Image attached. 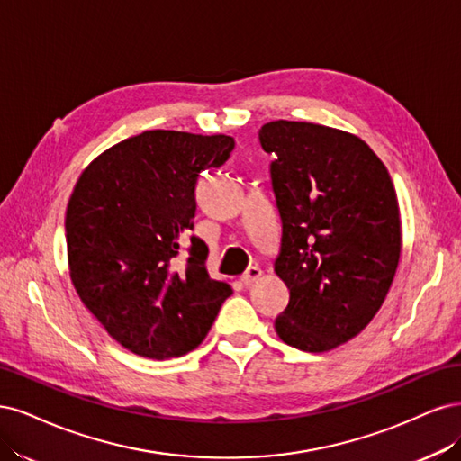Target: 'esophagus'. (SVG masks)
Here are the masks:
<instances>
[{"label":"esophagus","mask_w":461,"mask_h":461,"mask_svg":"<svg viewBox=\"0 0 461 461\" xmlns=\"http://www.w3.org/2000/svg\"><path fill=\"white\" fill-rule=\"evenodd\" d=\"M260 276H262V270L258 268V266H250V268L241 276V284H243L245 287H249V285L255 284V281H257Z\"/></svg>","instance_id":"34e87169"}]
</instances>
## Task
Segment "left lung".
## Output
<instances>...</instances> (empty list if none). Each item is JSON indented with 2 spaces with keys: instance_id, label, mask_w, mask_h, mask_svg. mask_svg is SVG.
<instances>
[{
  "instance_id": "8db88e82",
  "label": "left lung",
  "mask_w": 461,
  "mask_h": 461,
  "mask_svg": "<svg viewBox=\"0 0 461 461\" xmlns=\"http://www.w3.org/2000/svg\"><path fill=\"white\" fill-rule=\"evenodd\" d=\"M258 140L274 157L281 218L274 270L289 289L276 331L299 350H331L374 320L393 284L402 247L393 180L347 131L276 121Z\"/></svg>"
}]
</instances>
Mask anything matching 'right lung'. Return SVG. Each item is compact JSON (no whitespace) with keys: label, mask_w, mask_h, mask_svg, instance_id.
<instances>
[{"label":"right lung","mask_w":461,"mask_h":461,"mask_svg":"<svg viewBox=\"0 0 461 461\" xmlns=\"http://www.w3.org/2000/svg\"><path fill=\"white\" fill-rule=\"evenodd\" d=\"M230 136L151 130L116 143L87 167L65 218L70 279L82 303L130 352L168 360L197 348L228 284L206 272L209 247L193 230L203 170L220 168Z\"/></svg>","instance_id":"right-lung-1"}]
</instances>
